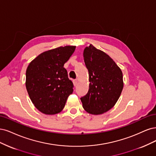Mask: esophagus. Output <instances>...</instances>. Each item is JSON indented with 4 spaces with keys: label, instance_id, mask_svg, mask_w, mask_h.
<instances>
[{
    "label": "esophagus",
    "instance_id": "34e87169",
    "mask_svg": "<svg viewBox=\"0 0 156 156\" xmlns=\"http://www.w3.org/2000/svg\"><path fill=\"white\" fill-rule=\"evenodd\" d=\"M77 83H78V81H77V80H73V84H74V86H76Z\"/></svg>",
    "mask_w": 156,
    "mask_h": 156
}]
</instances>
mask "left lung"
<instances>
[{
    "instance_id": "8db88e82",
    "label": "left lung",
    "mask_w": 156,
    "mask_h": 156,
    "mask_svg": "<svg viewBox=\"0 0 156 156\" xmlns=\"http://www.w3.org/2000/svg\"><path fill=\"white\" fill-rule=\"evenodd\" d=\"M83 55L90 82L87 93L80 98L83 108L90 114H103L114 106L122 93V71L109 55L92 44L85 48Z\"/></svg>"
}]
</instances>
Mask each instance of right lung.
Segmentation results:
<instances>
[{
    "label": "right lung",
    "instance_id": "obj_1",
    "mask_svg": "<svg viewBox=\"0 0 156 156\" xmlns=\"http://www.w3.org/2000/svg\"><path fill=\"white\" fill-rule=\"evenodd\" d=\"M76 47L65 46L40 54L29 63L26 87L34 105L46 115L61 112L73 92V84L63 66Z\"/></svg>",
    "mask_w": 156,
    "mask_h": 156
}]
</instances>
